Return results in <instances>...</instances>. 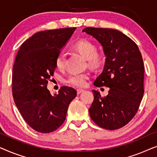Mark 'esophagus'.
<instances>
[{
  "label": "esophagus",
  "instance_id": "obj_1",
  "mask_svg": "<svg viewBox=\"0 0 157 157\" xmlns=\"http://www.w3.org/2000/svg\"><path fill=\"white\" fill-rule=\"evenodd\" d=\"M76 91H77V94H80L81 93H82V92L84 91V90H83V89H78L76 90Z\"/></svg>",
  "mask_w": 157,
  "mask_h": 157
}]
</instances>
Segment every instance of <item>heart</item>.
I'll list each match as a JSON object with an SVG mask.
<instances>
[{
  "mask_svg": "<svg viewBox=\"0 0 157 157\" xmlns=\"http://www.w3.org/2000/svg\"><path fill=\"white\" fill-rule=\"evenodd\" d=\"M75 49L88 61V65L91 68H98L102 65L104 56L101 53L96 52V47L93 43L89 40H81L75 45ZM66 53L61 51L56 59V66L59 69L63 68L66 62ZM89 74L86 73L82 74H72L67 78V83L76 87L85 86L87 80L89 78Z\"/></svg>",
  "mask_w": 157,
  "mask_h": 157,
  "instance_id": "obj_1",
  "label": "heart"
}]
</instances>
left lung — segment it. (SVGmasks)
Returning <instances> with one entry per match:
<instances>
[{
    "label": "left lung",
    "instance_id": "1",
    "mask_svg": "<svg viewBox=\"0 0 157 157\" xmlns=\"http://www.w3.org/2000/svg\"><path fill=\"white\" fill-rule=\"evenodd\" d=\"M82 31L100 43L106 56L104 70L94 84L109 88L104 97L92 91L94 98L89 109L90 117L100 127L118 129L134 118L144 93L141 52L135 42L117 30L88 27Z\"/></svg>",
    "mask_w": 157,
    "mask_h": 157
}]
</instances>
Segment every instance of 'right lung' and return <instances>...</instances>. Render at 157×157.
<instances>
[{"label": "right lung", "instance_id": "right-lung-1", "mask_svg": "<svg viewBox=\"0 0 157 157\" xmlns=\"http://www.w3.org/2000/svg\"><path fill=\"white\" fill-rule=\"evenodd\" d=\"M76 29L38 32L21 45L16 55L13 68V96L23 119L38 132L58 129L76 96V91L71 87L62 86L53 96L47 89L56 68V56Z\"/></svg>", "mask_w": 157, "mask_h": 157}]
</instances>
